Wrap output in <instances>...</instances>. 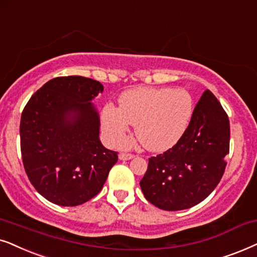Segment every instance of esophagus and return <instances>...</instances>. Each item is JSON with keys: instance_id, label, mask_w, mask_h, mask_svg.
<instances>
[{"instance_id": "esophagus-1", "label": "esophagus", "mask_w": 257, "mask_h": 257, "mask_svg": "<svg viewBox=\"0 0 257 257\" xmlns=\"http://www.w3.org/2000/svg\"><path fill=\"white\" fill-rule=\"evenodd\" d=\"M118 157H119V160L126 161V160L133 159V157H134V154H131V153H121V154H119V155H118Z\"/></svg>"}]
</instances>
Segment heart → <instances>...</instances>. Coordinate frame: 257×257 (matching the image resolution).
Returning <instances> with one entry per match:
<instances>
[{
    "label": "heart",
    "instance_id": "1",
    "mask_svg": "<svg viewBox=\"0 0 257 257\" xmlns=\"http://www.w3.org/2000/svg\"><path fill=\"white\" fill-rule=\"evenodd\" d=\"M119 108L105 104L101 111L107 140L117 145L129 125H135V138L149 152H163L179 141L193 114V100L184 89L139 87L123 93Z\"/></svg>",
    "mask_w": 257,
    "mask_h": 257
}]
</instances>
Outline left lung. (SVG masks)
<instances>
[{
    "instance_id": "8db88e82",
    "label": "left lung",
    "mask_w": 257,
    "mask_h": 257,
    "mask_svg": "<svg viewBox=\"0 0 257 257\" xmlns=\"http://www.w3.org/2000/svg\"><path fill=\"white\" fill-rule=\"evenodd\" d=\"M227 112L210 90L194 108L176 145L149 159L140 182L145 197L160 209H188L209 196L223 176L229 154Z\"/></svg>"
}]
</instances>
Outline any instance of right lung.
Masks as SVG:
<instances>
[{
  "label": "right lung",
  "mask_w": 257,
  "mask_h": 257,
  "mask_svg": "<svg viewBox=\"0 0 257 257\" xmlns=\"http://www.w3.org/2000/svg\"><path fill=\"white\" fill-rule=\"evenodd\" d=\"M103 91L98 81L61 76L30 97L21 115V155L27 176L44 198L75 207L100 193L117 152L98 138L91 100Z\"/></svg>",
  "instance_id": "right-lung-1"
}]
</instances>
